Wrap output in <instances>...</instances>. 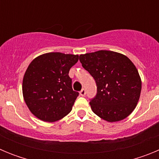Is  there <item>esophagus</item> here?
Masks as SVG:
<instances>
[{
    "label": "esophagus",
    "mask_w": 159,
    "mask_h": 159,
    "mask_svg": "<svg viewBox=\"0 0 159 159\" xmlns=\"http://www.w3.org/2000/svg\"><path fill=\"white\" fill-rule=\"evenodd\" d=\"M80 95L81 96H84V95H86V90L84 89V88H83L80 92Z\"/></svg>",
    "instance_id": "1"
}]
</instances>
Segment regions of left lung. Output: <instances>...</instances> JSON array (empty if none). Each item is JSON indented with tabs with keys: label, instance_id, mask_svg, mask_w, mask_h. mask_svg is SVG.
Here are the masks:
<instances>
[{
	"label": "left lung",
	"instance_id": "8db88e82",
	"mask_svg": "<svg viewBox=\"0 0 159 159\" xmlns=\"http://www.w3.org/2000/svg\"><path fill=\"white\" fill-rule=\"evenodd\" d=\"M80 61L96 83L97 94L90 102L92 111L110 123L130 115L142 89L141 78L131 60L121 53L100 50L80 55Z\"/></svg>",
	"mask_w": 159,
	"mask_h": 159
}]
</instances>
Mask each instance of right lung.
<instances>
[{"label": "right lung", "instance_id": "right-lung-1", "mask_svg": "<svg viewBox=\"0 0 159 159\" xmlns=\"http://www.w3.org/2000/svg\"><path fill=\"white\" fill-rule=\"evenodd\" d=\"M78 60V55L48 52L30 63L22 92L25 103L36 118L52 123L71 111L79 92L73 91L68 73Z\"/></svg>", "mask_w": 159, "mask_h": 159}]
</instances>
